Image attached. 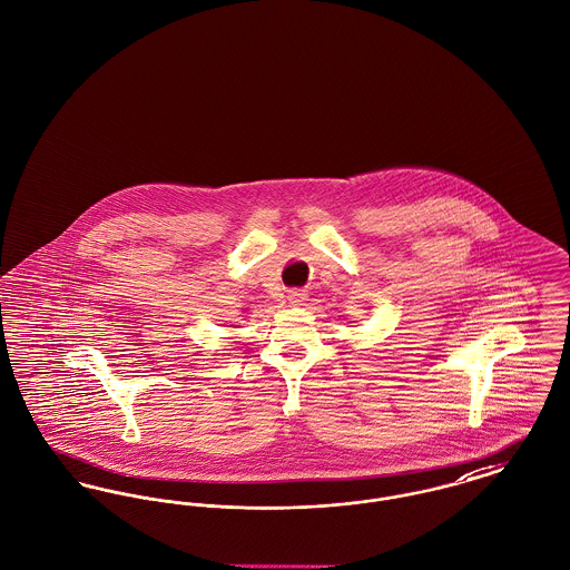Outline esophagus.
Instances as JSON below:
<instances>
[{
    "instance_id": "1",
    "label": "esophagus",
    "mask_w": 570,
    "mask_h": 570,
    "mask_svg": "<svg viewBox=\"0 0 570 570\" xmlns=\"http://www.w3.org/2000/svg\"><path fill=\"white\" fill-rule=\"evenodd\" d=\"M287 298H289V303L298 306V304H304V301H306V294H304L303 289H292Z\"/></svg>"
}]
</instances>
